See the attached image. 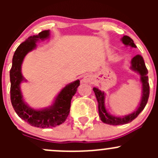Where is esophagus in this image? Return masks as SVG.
Returning <instances> with one entry per match:
<instances>
[{"label":"esophagus","instance_id":"obj_1","mask_svg":"<svg viewBox=\"0 0 158 158\" xmlns=\"http://www.w3.org/2000/svg\"><path fill=\"white\" fill-rule=\"evenodd\" d=\"M92 79H93V78H92V75L86 74L83 76L82 79L81 80V82H82V83H90V82H92Z\"/></svg>","mask_w":158,"mask_h":158}]
</instances>
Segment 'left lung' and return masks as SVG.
I'll use <instances>...</instances> for the list:
<instances>
[{"label":"left lung","mask_w":158,"mask_h":158,"mask_svg":"<svg viewBox=\"0 0 158 158\" xmlns=\"http://www.w3.org/2000/svg\"><path fill=\"white\" fill-rule=\"evenodd\" d=\"M122 41L125 45L130 46L131 47H136V45L134 44V41L131 38L128 36H124L122 38ZM131 69L136 71L141 75V81L142 82V98H141V103L139 107L136 111H134L131 114L125 117H115L109 114L106 111L105 107V94L98 88H93V91L95 92V97L98 101V113H99V118H101L102 122L108 125H125L132 122L135 118L138 117V114L143 111L145 106L147 105L148 98L150 94V86L148 83V69L146 68L145 63H144V59L141 55H136L131 60Z\"/></svg>","instance_id":"1"}]
</instances>
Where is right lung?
Here are the masks:
<instances>
[{"instance_id": "1", "label": "right lung", "mask_w": 158, "mask_h": 158, "mask_svg": "<svg viewBox=\"0 0 158 158\" xmlns=\"http://www.w3.org/2000/svg\"><path fill=\"white\" fill-rule=\"evenodd\" d=\"M49 30H44L36 36H30L16 49L12 60L10 71V101L13 108L19 117L31 126L41 128H50L63 124L69 114L71 100L76 94L80 81L76 80L64 87L53 104L48 109L35 110L25 104L20 92V85L23 77L21 74V65L25 56L36 47V41L46 39Z\"/></svg>"}]
</instances>
